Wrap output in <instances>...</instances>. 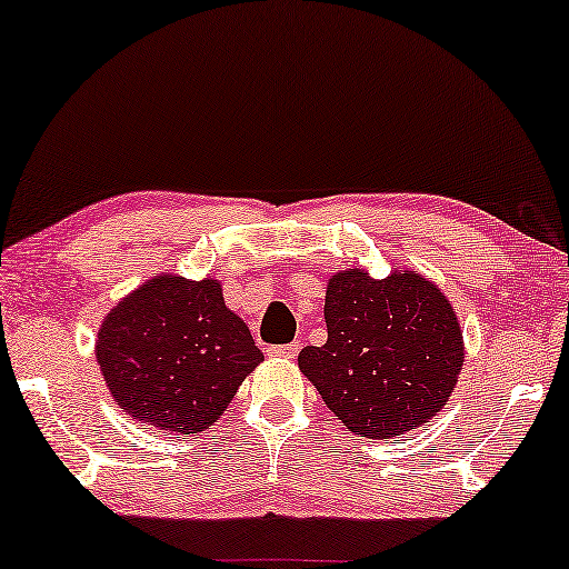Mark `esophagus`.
<instances>
[{
    "instance_id": "obj_1",
    "label": "esophagus",
    "mask_w": 569,
    "mask_h": 569,
    "mask_svg": "<svg viewBox=\"0 0 569 569\" xmlns=\"http://www.w3.org/2000/svg\"><path fill=\"white\" fill-rule=\"evenodd\" d=\"M300 345L292 342V345H271V348H267V356L269 358H295L298 356Z\"/></svg>"
}]
</instances>
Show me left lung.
Wrapping results in <instances>:
<instances>
[{
	"mask_svg": "<svg viewBox=\"0 0 569 569\" xmlns=\"http://www.w3.org/2000/svg\"><path fill=\"white\" fill-rule=\"evenodd\" d=\"M327 345L302 348L300 371L352 433L400 439L452 397L465 342L447 295L416 271L373 279L366 269L329 277Z\"/></svg>",
	"mask_w": 569,
	"mask_h": 569,
	"instance_id": "1",
	"label": "left lung"
}]
</instances>
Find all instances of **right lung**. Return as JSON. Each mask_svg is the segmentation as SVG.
<instances>
[{
  "label": "right lung",
  "instance_id": "obj_1",
  "mask_svg": "<svg viewBox=\"0 0 569 569\" xmlns=\"http://www.w3.org/2000/svg\"><path fill=\"white\" fill-rule=\"evenodd\" d=\"M261 360L213 277L146 279L104 316L96 339V363L124 416L177 437L217 423Z\"/></svg>",
  "mask_w": 569,
  "mask_h": 569
}]
</instances>
